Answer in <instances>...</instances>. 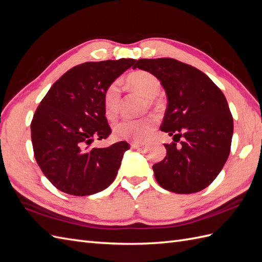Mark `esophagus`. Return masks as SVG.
Masks as SVG:
<instances>
[{"mask_svg": "<svg viewBox=\"0 0 262 262\" xmlns=\"http://www.w3.org/2000/svg\"><path fill=\"white\" fill-rule=\"evenodd\" d=\"M144 145H145V143H132L130 147L134 149H137V148H139V147H143Z\"/></svg>", "mask_w": 262, "mask_h": 262, "instance_id": "obj_1", "label": "esophagus"}]
</instances>
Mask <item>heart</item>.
<instances>
[{"label": "heart", "instance_id": "1", "mask_svg": "<svg viewBox=\"0 0 262 262\" xmlns=\"http://www.w3.org/2000/svg\"><path fill=\"white\" fill-rule=\"evenodd\" d=\"M127 83L135 91L142 93L150 103L155 102V98L162 91L160 80L146 71H137L132 73L127 77ZM120 105V89L117 82L112 83L104 93V107L106 116L114 118L117 116ZM155 119L152 117H143L136 119H123L114 125V135L118 139L132 140V142H143L150 135Z\"/></svg>", "mask_w": 262, "mask_h": 262}]
</instances>
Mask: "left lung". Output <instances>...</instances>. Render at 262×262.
Instances as JSON below:
<instances>
[{"label": "left lung", "instance_id": "8db88e82", "mask_svg": "<svg viewBox=\"0 0 262 262\" xmlns=\"http://www.w3.org/2000/svg\"><path fill=\"white\" fill-rule=\"evenodd\" d=\"M133 69L155 75L168 99L160 130L173 142L165 144L166 157L152 166L157 183L176 193L205 189L230 152L233 119L223 92L205 73L173 58H142Z\"/></svg>", "mask_w": 262, "mask_h": 262}]
</instances>
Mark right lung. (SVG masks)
Masks as SVG:
<instances>
[{
  "label": "right lung",
  "mask_w": 262,
  "mask_h": 262,
  "mask_svg": "<svg viewBox=\"0 0 262 262\" xmlns=\"http://www.w3.org/2000/svg\"><path fill=\"white\" fill-rule=\"evenodd\" d=\"M136 62H86L73 67L53 84L39 103L31 123L36 163L58 190L89 196L106 189L115 179L127 142L92 148L95 137L107 138L104 93Z\"/></svg>",
  "instance_id": "right-lung-1"
}]
</instances>
